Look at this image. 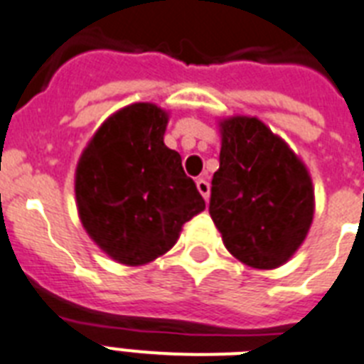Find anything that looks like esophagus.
Listing matches in <instances>:
<instances>
[{
    "label": "esophagus",
    "instance_id": "34e87169",
    "mask_svg": "<svg viewBox=\"0 0 364 364\" xmlns=\"http://www.w3.org/2000/svg\"><path fill=\"white\" fill-rule=\"evenodd\" d=\"M196 187H198V191H200V194L203 196V200L208 202V200H209V181H208V179H203V177H202V179H198Z\"/></svg>",
    "mask_w": 364,
    "mask_h": 364
}]
</instances>
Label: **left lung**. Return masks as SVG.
<instances>
[{"instance_id":"8db88e82","label":"left lung","mask_w":364,"mask_h":364,"mask_svg":"<svg viewBox=\"0 0 364 364\" xmlns=\"http://www.w3.org/2000/svg\"><path fill=\"white\" fill-rule=\"evenodd\" d=\"M220 136L209 215L239 262L254 269L280 267L305 241L314 217L309 170L256 117L220 121Z\"/></svg>"}]
</instances>
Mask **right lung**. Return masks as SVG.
<instances>
[{"label": "right lung", "instance_id": "1", "mask_svg": "<svg viewBox=\"0 0 364 364\" xmlns=\"http://www.w3.org/2000/svg\"><path fill=\"white\" fill-rule=\"evenodd\" d=\"M168 114L136 102L100 125L76 166V203L90 237L110 258L144 265L172 249L205 209L181 155L164 146Z\"/></svg>", "mask_w": 364, "mask_h": 364}]
</instances>
